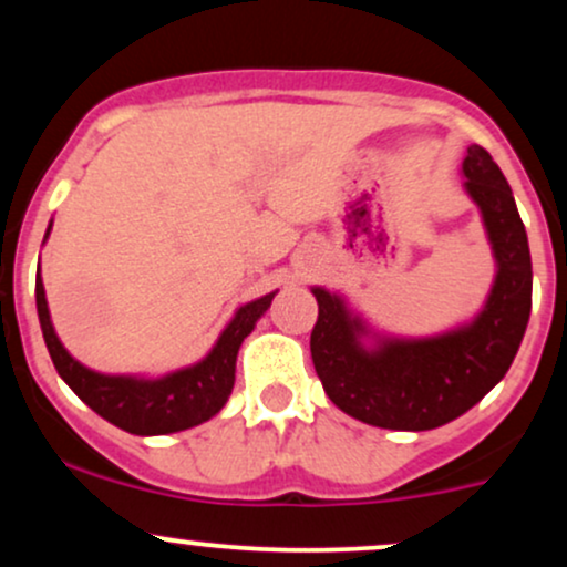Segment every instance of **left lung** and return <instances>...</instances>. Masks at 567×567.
Segmentation results:
<instances>
[{
  "mask_svg": "<svg viewBox=\"0 0 567 567\" xmlns=\"http://www.w3.org/2000/svg\"><path fill=\"white\" fill-rule=\"evenodd\" d=\"M466 192L483 210L498 275L480 317L424 341H381L365 349V324L328 290L315 288L311 360L324 392L351 419L370 426L426 432L477 405L509 370L530 317L528 234L504 173L483 146L466 148Z\"/></svg>",
  "mask_w": 567,
  "mask_h": 567,
  "instance_id": "1",
  "label": "left lung"
}]
</instances>
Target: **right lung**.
Wrapping results in <instances>:
<instances>
[{
  "mask_svg": "<svg viewBox=\"0 0 567 567\" xmlns=\"http://www.w3.org/2000/svg\"><path fill=\"white\" fill-rule=\"evenodd\" d=\"M50 234V229H48ZM269 296L243 306L226 324L218 343L205 360L194 368L178 370L157 381L127 379V375H101L87 370L58 341L53 322H50L44 285L37 279V311L42 324L44 343H48L53 365L63 381L74 389L82 402H87L97 415L112 421L114 426L130 434H171L184 432L213 419L229 400L234 389V365L243 341L256 328L258 317L271 306Z\"/></svg>",
  "mask_w": 567,
  "mask_h": 567,
  "instance_id": "1",
  "label": "right lung"
}]
</instances>
